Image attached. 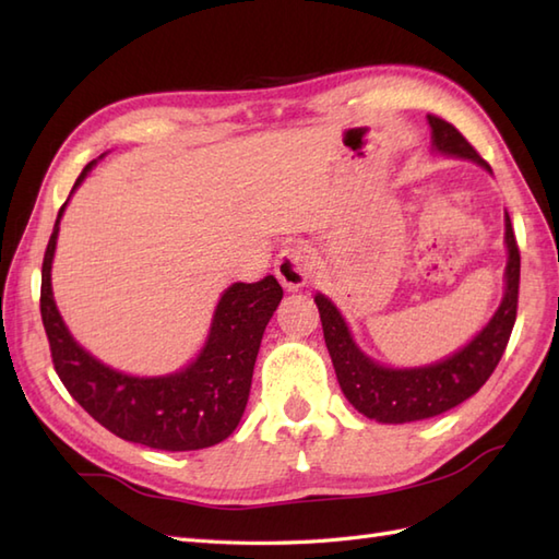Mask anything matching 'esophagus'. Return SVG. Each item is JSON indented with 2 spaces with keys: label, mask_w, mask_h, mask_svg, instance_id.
I'll return each mask as SVG.
<instances>
[{
  "label": "esophagus",
  "mask_w": 559,
  "mask_h": 559,
  "mask_svg": "<svg viewBox=\"0 0 559 559\" xmlns=\"http://www.w3.org/2000/svg\"><path fill=\"white\" fill-rule=\"evenodd\" d=\"M314 271V259L310 249L302 245H288L281 249L276 257V278L283 288L300 290L307 281H310Z\"/></svg>",
  "instance_id": "34e87169"
}]
</instances>
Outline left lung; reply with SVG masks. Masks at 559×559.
<instances>
[{
  "label": "left lung",
  "instance_id": "8db88e82",
  "mask_svg": "<svg viewBox=\"0 0 559 559\" xmlns=\"http://www.w3.org/2000/svg\"><path fill=\"white\" fill-rule=\"evenodd\" d=\"M427 120L432 127V144L437 151L456 158H468L488 168V160H483L480 153L468 144L454 124L437 115H427ZM504 228L509 261L504 273L507 290L500 310L466 348L437 365L415 367V370H389V367L372 362L353 343L350 331L336 307L324 295H317L314 302L319 307V317H322L324 341L338 384L346 399L367 418L394 425L435 418V415L471 399L488 382L502 358L509 336H512L519 305L521 257L509 216Z\"/></svg>",
  "mask_w": 559,
  "mask_h": 559
}]
</instances>
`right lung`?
Segmentation results:
<instances>
[{
    "label": "right lung",
    "mask_w": 559,
    "mask_h": 559,
    "mask_svg": "<svg viewBox=\"0 0 559 559\" xmlns=\"http://www.w3.org/2000/svg\"><path fill=\"white\" fill-rule=\"evenodd\" d=\"M91 168L93 163L83 168L74 189ZM67 201L45 249L40 283L43 326L62 384L93 420L127 442L163 451H192L223 442L245 413L261 336L283 298L278 281L266 276L225 290L204 350L182 372L151 379L122 374L83 350L57 312L50 271Z\"/></svg>",
    "instance_id": "add662e5"
}]
</instances>
